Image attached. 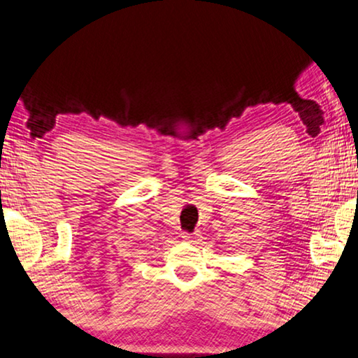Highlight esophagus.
<instances>
[{"mask_svg": "<svg viewBox=\"0 0 358 358\" xmlns=\"http://www.w3.org/2000/svg\"><path fill=\"white\" fill-rule=\"evenodd\" d=\"M182 238H184L185 241H194V240L196 238V236H195L194 234H187V232H184V234H182Z\"/></svg>", "mask_w": 358, "mask_h": 358, "instance_id": "esophagus-1", "label": "esophagus"}]
</instances>
